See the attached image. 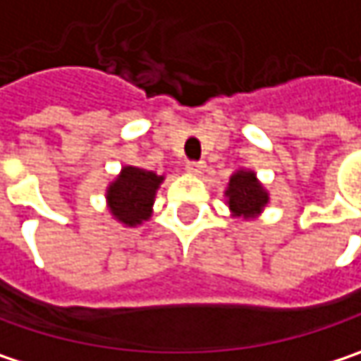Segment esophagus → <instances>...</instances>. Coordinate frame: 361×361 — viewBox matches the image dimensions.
I'll return each mask as SVG.
<instances>
[{
	"mask_svg": "<svg viewBox=\"0 0 361 361\" xmlns=\"http://www.w3.org/2000/svg\"><path fill=\"white\" fill-rule=\"evenodd\" d=\"M204 161H188L185 163V169L190 171V173H194V176H200L202 171H204Z\"/></svg>",
	"mask_w": 361,
	"mask_h": 361,
	"instance_id": "1",
	"label": "esophagus"
}]
</instances>
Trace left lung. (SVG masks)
<instances>
[{
	"label": "left lung",
	"instance_id": "8db88e82",
	"mask_svg": "<svg viewBox=\"0 0 361 361\" xmlns=\"http://www.w3.org/2000/svg\"><path fill=\"white\" fill-rule=\"evenodd\" d=\"M227 196H229V209L235 214H244V216L260 213L262 207L269 202L267 192L256 181L252 171H238L235 176H231Z\"/></svg>",
	"mask_w": 361,
	"mask_h": 361
}]
</instances>
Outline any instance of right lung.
<instances>
[{
    "mask_svg": "<svg viewBox=\"0 0 361 361\" xmlns=\"http://www.w3.org/2000/svg\"><path fill=\"white\" fill-rule=\"evenodd\" d=\"M161 181L163 178L152 171H145L138 167H123L121 176L111 183L107 192L111 213L126 225L147 221L150 216L154 192Z\"/></svg>",
    "mask_w": 361,
    "mask_h": 361,
    "instance_id": "add662e5",
    "label": "right lung"
}]
</instances>
